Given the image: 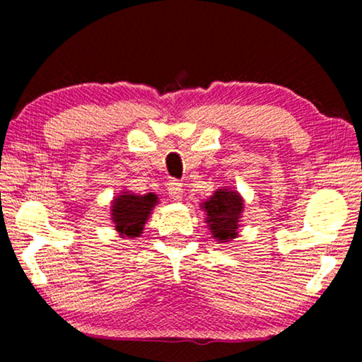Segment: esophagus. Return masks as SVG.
Wrapping results in <instances>:
<instances>
[{
    "label": "esophagus",
    "instance_id": "obj_1",
    "mask_svg": "<svg viewBox=\"0 0 362 362\" xmlns=\"http://www.w3.org/2000/svg\"><path fill=\"white\" fill-rule=\"evenodd\" d=\"M168 194H170L171 199L175 201H180L182 199V185L177 181H170V185H168Z\"/></svg>",
    "mask_w": 362,
    "mask_h": 362
}]
</instances>
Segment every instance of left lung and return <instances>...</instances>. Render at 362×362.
<instances>
[{
  "mask_svg": "<svg viewBox=\"0 0 362 362\" xmlns=\"http://www.w3.org/2000/svg\"><path fill=\"white\" fill-rule=\"evenodd\" d=\"M201 209L206 212L207 229L219 244L237 239L240 229L244 197L232 187H221L214 191L209 199L201 202Z\"/></svg>",
  "mask_w": 362,
  "mask_h": 362,
  "instance_id": "8db88e82",
  "label": "left lung"
}]
</instances>
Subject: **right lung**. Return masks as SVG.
Here are the masks:
<instances>
[{
    "label": "right lung",
    "mask_w": 362,
    "mask_h": 362,
    "mask_svg": "<svg viewBox=\"0 0 362 362\" xmlns=\"http://www.w3.org/2000/svg\"><path fill=\"white\" fill-rule=\"evenodd\" d=\"M156 204H160V199L155 192H148L143 196L130 191L118 192L113 197L110 207V217L118 235L122 239L140 237Z\"/></svg>",
    "instance_id": "add662e5"
}]
</instances>
